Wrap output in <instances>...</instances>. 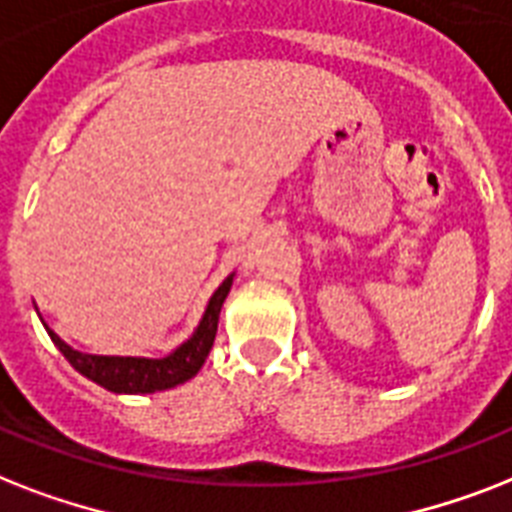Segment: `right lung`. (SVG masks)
Returning a JSON list of instances; mask_svg holds the SVG:
<instances>
[{
  "mask_svg": "<svg viewBox=\"0 0 512 512\" xmlns=\"http://www.w3.org/2000/svg\"><path fill=\"white\" fill-rule=\"evenodd\" d=\"M234 276H228L223 284L215 289V294L207 302V310L199 321L197 331L186 339L176 352H170L168 357H110V355H83V352L73 350L62 342L60 336L54 334L52 328H47L52 336L54 347L65 355L78 373H83L91 381H97L99 386H105L110 392L118 394H152L162 392V389H173V386L184 384L189 378L197 376V371L205 365L207 355L213 350L215 331H218L220 307L226 302L228 292H231ZM47 326V323H44Z\"/></svg>",
  "mask_w": 512,
  "mask_h": 512,
  "instance_id": "obj_1",
  "label": "right lung"
}]
</instances>
